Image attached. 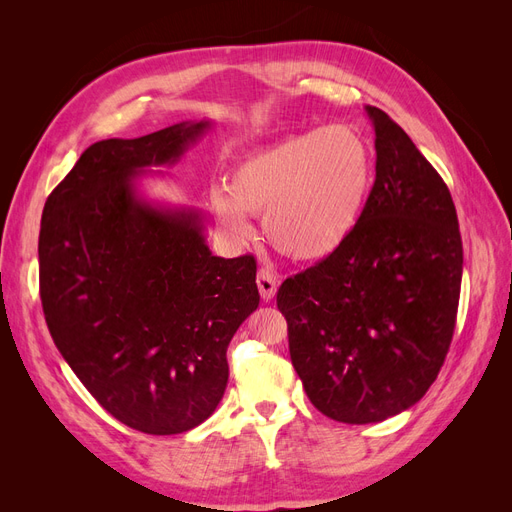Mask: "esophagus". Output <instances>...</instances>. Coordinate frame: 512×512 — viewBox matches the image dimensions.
Instances as JSON below:
<instances>
[{"mask_svg": "<svg viewBox=\"0 0 512 512\" xmlns=\"http://www.w3.org/2000/svg\"><path fill=\"white\" fill-rule=\"evenodd\" d=\"M256 284H258L262 301H271L275 297L277 282H275V273L271 269H267V267L260 269L256 275Z\"/></svg>", "mask_w": 512, "mask_h": 512, "instance_id": "obj_1", "label": "esophagus"}]
</instances>
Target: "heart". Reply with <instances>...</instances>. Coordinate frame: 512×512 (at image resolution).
I'll return each instance as SVG.
<instances>
[{
    "instance_id": "obj_1",
    "label": "heart",
    "mask_w": 512,
    "mask_h": 512,
    "mask_svg": "<svg viewBox=\"0 0 512 512\" xmlns=\"http://www.w3.org/2000/svg\"><path fill=\"white\" fill-rule=\"evenodd\" d=\"M376 181V158L352 126L292 134L254 151L230 170L226 190L211 192L224 235L250 241V215L275 250L297 260H322L342 250L359 228Z\"/></svg>"
}]
</instances>
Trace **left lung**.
Returning a JSON list of instances; mask_svg holds the SVG:
<instances>
[{
	"label": "left lung",
	"instance_id": "left-lung-1",
	"mask_svg": "<svg viewBox=\"0 0 512 512\" xmlns=\"http://www.w3.org/2000/svg\"><path fill=\"white\" fill-rule=\"evenodd\" d=\"M376 181L342 250L288 277L277 307L309 401L367 425L421 399L451 346L463 247L451 192L410 136L376 106Z\"/></svg>",
	"mask_w": 512,
	"mask_h": 512
}]
</instances>
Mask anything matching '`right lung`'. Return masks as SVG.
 I'll return each mask as SVG.
<instances>
[{"label":"right lung","mask_w":512,"mask_h":512,"mask_svg":"<svg viewBox=\"0 0 512 512\" xmlns=\"http://www.w3.org/2000/svg\"><path fill=\"white\" fill-rule=\"evenodd\" d=\"M211 128L183 121L83 151L46 198L40 299L57 350L117 421L151 436L190 431L228 382L226 350L260 303L254 256L220 258L194 209L138 192Z\"/></svg>","instance_id":"add662e5"}]
</instances>
